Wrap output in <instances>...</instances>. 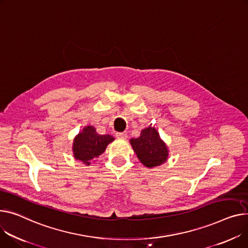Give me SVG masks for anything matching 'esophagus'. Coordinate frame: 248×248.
Wrapping results in <instances>:
<instances>
[{"mask_svg": "<svg viewBox=\"0 0 248 248\" xmlns=\"http://www.w3.org/2000/svg\"><path fill=\"white\" fill-rule=\"evenodd\" d=\"M126 134L125 133H117L115 134V137L119 138V139H126Z\"/></svg>", "mask_w": 248, "mask_h": 248, "instance_id": "34e87169", "label": "esophagus"}]
</instances>
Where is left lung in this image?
<instances>
[{
  "mask_svg": "<svg viewBox=\"0 0 248 248\" xmlns=\"http://www.w3.org/2000/svg\"><path fill=\"white\" fill-rule=\"evenodd\" d=\"M129 142L139 160L148 169L159 167L169 158V147L161 140L155 127L143 128L140 136L137 139H130Z\"/></svg>",
  "mask_w": 248,
  "mask_h": 248,
  "instance_id": "8db88e82",
  "label": "left lung"
}]
</instances>
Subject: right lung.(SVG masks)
Listing matches in <instances>:
<instances>
[{
    "mask_svg": "<svg viewBox=\"0 0 248 248\" xmlns=\"http://www.w3.org/2000/svg\"><path fill=\"white\" fill-rule=\"evenodd\" d=\"M114 138L109 135H98L95 127L87 125L75 137L73 142V155L77 160L82 161L86 166H90L106 151L108 143L112 142Z\"/></svg>",
    "mask_w": 248,
    "mask_h": 248,
    "instance_id": "obj_1",
    "label": "right lung"
}]
</instances>
